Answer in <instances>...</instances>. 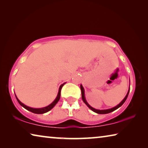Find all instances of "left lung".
<instances>
[{
    "instance_id": "left-lung-1",
    "label": "left lung",
    "mask_w": 148,
    "mask_h": 148,
    "mask_svg": "<svg viewBox=\"0 0 148 148\" xmlns=\"http://www.w3.org/2000/svg\"><path fill=\"white\" fill-rule=\"evenodd\" d=\"M80 89H81V91H82V98L83 101H84V103H85V104H86V105H87V106H88L89 108H90V109L91 110V111H93V112H96V113H97V114H107V113H109V112H112V111H115V110L118 109V108L121 107L122 105H123L124 103L125 102V101L126 100V99H127V97H128L129 91H130V88H129V90H128V92H127V94L126 95L125 97L124 98V99H123V101H122L120 103L117 105L116 106L112 107V108H111V109H109L99 110V109H94V108H93L92 107H91L90 105L88 104V103L87 102V101H86V97H85V93H84V89L83 86H82V84L80 85Z\"/></svg>"
}]
</instances>
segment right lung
<instances>
[{
  "label": "right lung",
  "instance_id": "right-lung-1",
  "mask_svg": "<svg viewBox=\"0 0 148 148\" xmlns=\"http://www.w3.org/2000/svg\"><path fill=\"white\" fill-rule=\"evenodd\" d=\"M65 83H64L62 85H60V88H59V90H58V94L57 97L55 98V99L53 101V103H51L50 105H49L47 107H42V108H32V107H28L27 105H24L23 103H22V102L20 101L18 99V97H16V99H17L18 102L19 103V104L21 105V106H22L23 108H25V109H27V111H29L32 112H34V113H36V114H43V113H45V112H48L50 111L53 109V108L55 106V105L57 103L58 101L60 99V91H61V89L62 88V86H64V84Z\"/></svg>",
  "mask_w": 148,
  "mask_h": 148
}]
</instances>
